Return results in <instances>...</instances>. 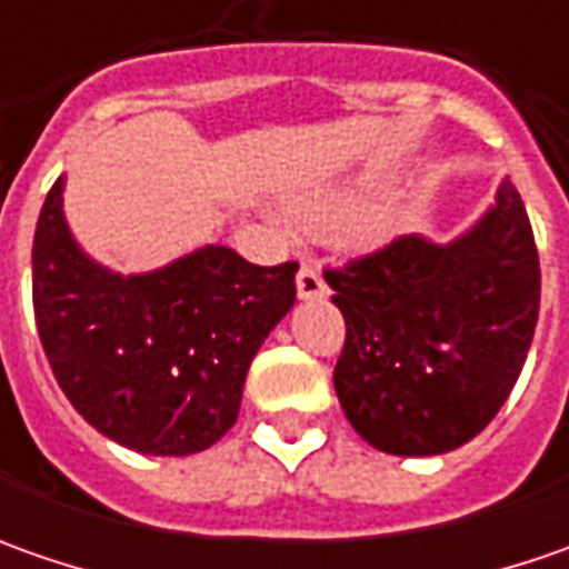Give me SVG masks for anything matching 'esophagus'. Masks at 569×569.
<instances>
[{"label": "esophagus", "mask_w": 569, "mask_h": 569, "mask_svg": "<svg viewBox=\"0 0 569 569\" xmlns=\"http://www.w3.org/2000/svg\"><path fill=\"white\" fill-rule=\"evenodd\" d=\"M297 295L303 297V300H319V297L329 295V288H326L317 266H310V262L300 266V272H297Z\"/></svg>", "instance_id": "34e87169"}]
</instances>
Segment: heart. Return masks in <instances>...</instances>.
Listing matches in <instances>:
<instances>
[{"label": "heart", "instance_id": "heart-1", "mask_svg": "<svg viewBox=\"0 0 569 569\" xmlns=\"http://www.w3.org/2000/svg\"><path fill=\"white\" fill-rule=\"evenodd\" d=\"M297 221L319 233H351L358 230L361 240H377L382 221H373L377 206L363 196H332V199H307L295 208Z\"/></svg>", "mask_w": 569, "mask_h": 569}]
</instances>
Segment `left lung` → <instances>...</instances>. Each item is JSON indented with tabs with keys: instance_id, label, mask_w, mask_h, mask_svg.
I'll list each match as a JSON object with an SVG mask.
<instances>
[{
	"instance_id": "obj_1",
	"label": "left lung",
	"mask_w": 569,
	"mask_h": 569,
	"mask_svg": "<svg viewBox=\"0 0 569 569\" xmlns=\"http://www.w3.org/2000/svg\"><path fill=\"white\" fill-rule=\"evenodd\" d=\"M322 274L345 317L336 392L370 447L437 456L491 425L522 373L541 300L536 237L510 180L449 247L396 237Z\"/></svg>"
}]
</instances>
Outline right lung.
I'll use <instances>...</instances> for the list:
<instances>
[{
  "label": "right lung",
  "instance_id": "right-lung-1",
  "mask_svg": "<svg viewBox=\"0 0 569 569\" xmlns=\"http://www.w3.org/2000/svg\"><path fill=\"white\" fill-rule=\"evenodd\" d=\"M33 319L66 399L144 456H189L228 433L259 345L295 307L297 262L252 266L206 247L148 274L100 269L62 218V180L33 233Z\"/></svg>",
  "mask_w": 569,
  "mask_h": 569
}]
</instances>
